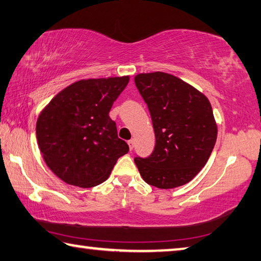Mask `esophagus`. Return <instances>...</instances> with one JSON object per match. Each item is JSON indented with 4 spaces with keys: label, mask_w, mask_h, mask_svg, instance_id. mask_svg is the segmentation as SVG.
I'll use <instances>...</instances> for the list:
<instances>
[{
    "label": "esophagus",
    "mask_w": 261,
    "mask_h": 261,
    "mask_svg": "<svg viewBox=\"0 0 261 261\" xmlns=\"http://www.w3.org/2000/svg\"><path fill=\"white\" fill-rule=\"evenodd\" d=\"M127 145H129V147H130V150H131V151L134 150V147H135V139H130L129 142H127Z\"/></svg>",
    "instance_id": "obj_1"
}]
</instances>
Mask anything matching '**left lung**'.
Wrapping results in <instances>:
<instances>
[{
	"label": "left lung",
	"instance_id": "8db88e82",
	"mask_svg": "<svg viewBox=\"0 0 261 261\" xmlns=\"http://www.w3.org/2000/svg\"><path fill=\"white\" fill-rule=\"evenodd\" d=\"M135 84L147 105L154 150L136 156L146 184L169 189L189 182L208 161L217 138L213 108L203 94L163 72L138 74Z\"/></svg>",
	"mask_w": 261,
	"mask_h": 261
}]
</instances>
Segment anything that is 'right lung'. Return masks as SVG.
Returning a JSON list of instances; mask_svg holds the SVG:
<instances>
[{"mask_svg":"<svg viewBox=\"0 0 261 261\" xmlns=\"http://www.w3.org/2000/svg\"><path fill=\"white\" fill-rule=\"evenodd\" d=\"M129 76L76 81L52 98L36 125L37 142L49 169L66 184L94 187L108 179L129 152L109 111Z\"/></svg>","mask_w":261,"mask_h":261,"instance_id":"add662e5","label":"right lung"}]
</instances>
